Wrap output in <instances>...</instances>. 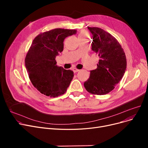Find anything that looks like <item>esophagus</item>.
<instances>
[{"label": "esophagus", "mask_w": 148, "mask_h": 148, "mask_svg": "<svg viewBox=\"0 0 148 148\" xmlns=\"http://www.w3.org/2000/svg\"><path fill=\"white\" fill-rule=\"evenodd\" d=\"M72 70H73V72H74V73H77V72L79 71V69H77V68H73L72 69Z\"/></svg>", "instance_id": "esophagus-1"}]
</instances>
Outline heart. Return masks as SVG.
I'll return each mask as SVG.
<instances>
[{
	"label": "heart",
	"mask_w": 148,
	"mask_h": 148,
	"mask_svg": "<svg viewBox=\"0 0 148 148\" xmlns=\"http://www.w3.org/2000/svg\"><path fill=\"white\" fill-rule=\"evenodd\" d=\"M88 34L86 32H81L79 34V38H81V37H86V36H88Z\"/></svg>",
	"instance_id": "b5f03b06"
}]
</instances>
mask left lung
<instances>
[{
  "mask_svg": "<svg viewBox=\"0 0 148 148\" xmlns=\"http://www.w3.org/2000/svg\"><path fill=\"white\" fill-rule=\"evenodd\" d=\"M92 34V50L99 60L97 68L90 72L84 83L86 90L94 95H106L114 89L122 79L127 68L125 52L116 39L99 27H88Z\"/></svg>",
  "mask_w": 148,
  "mask_h": 148,
  "instance_id": "obj_1",
  "label": "left lung"
}]
</instances>
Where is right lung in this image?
Masks as SVG:
<instances>
[{
  "instance_id": "obj_1",
  "label": "right lung",
  "mask_w": 148,
  "mask_h": 148,
  "mask_svg": "<svg viewBox=\"0 0 148 148\" xmlns=\"http://www.w3.org/2000/svg\"><path fill=\"white\" fill-rule=\"evenodd\" d=\"M76 30L54 29L36 36L25 58V66L30 82L41 94L50 97L64 94L74 73L56 65L55 60L64 50V41L75 34Z\"/></svg>"
}]
</instances>
